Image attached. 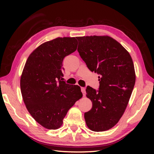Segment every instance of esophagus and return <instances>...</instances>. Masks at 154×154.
I'll use <instances>...</instances> for the list:
<instances>
[{
    "mask_svg": "<svg viewBox=\"0 0 154 154\" xmlns=\"http://www.w3.org/2000/svg\"><path fill=\"white\" fill-rule=\"evenodd\" d=\"M81 92H82V93H83V96H84V97L85 96V94H86L85 88V87H81Z\"/></svg>",
    "mask_w": 154,
    "mask_h": 154,
    "instance_id": "esophagus-1",
    "label": "esophagus"
}]
</instances>
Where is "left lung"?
<instances>
[{
    "mask_svg": "<svg viewBox=\"0 0 154 154\" xmlns=\"http://www.w3.org/2000/svg\"><path fill=\"white\" fill-rule=\"evenodd\" d=\"M77 51L91 71L99 75V88L87 87L93 106L85 113L88 128L94 132L110 129L125 111L135 85L134 66L128 52L109 36L77 37Z\"/></svg>",
    "mask_w": 154,
    "mask_h": 154,
    "instance_id": "obj_1",
    "label": "left lung"
}]
</instances>
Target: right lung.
<instances>
[{
  "label": "right lung",
  "instance_id": "obj_1",
  "mask_svg": "<svg viewBox=\"0 0 154 154\" xmlns=\"http://www.w3.org/2000/svg\"><path fill=\"white\" fill-rule=\"evenodd\" d=\"M77 47L75 38H55L35 49L24 65L20 78L23 100L31 116L47 129L60 128L67 111L83 97L80 87L62 81V62Z\"/></svg>",
  "mask_w": 154,
  "mask_h": 154
}]
</instances>
